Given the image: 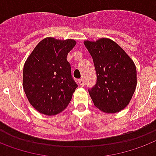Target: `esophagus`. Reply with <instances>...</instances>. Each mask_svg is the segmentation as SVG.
<instances>
[{"mask_svg": "<svg viewBox=\"0 0 156 156\" xmlns=\"http://www.w3.org/2000/svg\"><path fill=\"white\" fill-rule=\"evenodd\" d=\"M78 83H79V84H80L81 86H84V80L83 78L79 79V80H78Z\"/></svg>", "mask_w": 156, "mask_h": 156, "instance_id": "esophagus-1", "label": "esophagus"}]
</instances>
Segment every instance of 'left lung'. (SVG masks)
<instances>
[{
    "instance_id": "8db88e82",
    "label": "left lung",
    "mask_w": 156,
    "mask_h": 156,
    "mask_svg": "<svg viewBox=\"0 0 156 156\" xmlns=\"http://www.w3.org/2000/svg\"><path fill=\"white\" fill-rule=\"evenodd\" d=\"M93 58L97 83L88 89L95 107L106 113H116L131 101L136 87L133 60L113 40L101 38L84 41Z\"/></svg>"
}]
</instances>
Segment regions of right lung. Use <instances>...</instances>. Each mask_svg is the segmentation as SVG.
Instances as JSON below:
<instances>
[{"label": "right lung", "mask_w": 156, "mask_h": 156, "mask_svg": "<svg viewBox=\"0 0 156 156\" xmlns=\"http://www.w3.org/2000/svg\"><path fill=\"white\" fill-rule=\"evenodd\" d=\"M75 44L71 39L48 37L37 44L25 61L23 88L30 103L40 113H60L71 101L78 84L71 75L67 55Z\"/></svg>", "instance_id": "right-lung-1"}]
</instances>
